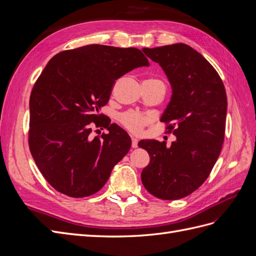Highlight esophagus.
<instances>
[{
	"label": "esophagus",
	"instance_id": "obj_1",
	"mask_svg": "<svg viewBox=\"0 0 256 256\" xmlns=\"http://www.w3.org/2000/svg\"><path fill=\"white\" fill-rule=\"evenodd\" d=\"M131 146H132V148H136L138 147V140L136 138H131Z\"/></svg>",
	"mask_w": 256,
	"mask_h": 256
}]
</instances>
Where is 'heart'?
<instances>
[{"mask_svg":"<svg viewBox=\"0 0 256 256\" xmlns=\"http://www.w3.org/2000/svg\"><path fill=\"white\" fill-rule=\"evenodd\" d=\"M150 80H156V79H150ZM120 122L122 124L124 127L127 128L129 131H131V132L141 134L143 128L150 122V118H146L144 115L129 111L120 116Z\"/></svg>","mask_w":256,"mask_h":256,"instance_id":"heart-1","label":"heart"}]
</instances>
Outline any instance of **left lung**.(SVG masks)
I'll return each mask as SVG.
<instances>
[{"mask_svg": "<svg viewBox=\"0 0 256 256\" xmlns=\"http://www.w3.org/2000/svg\"><path fill=\"white\" fill-rule=\"evenodd\" d=\"M143 52L161 66L171 83V102L161 122L176 141L171 146L164 141L138 142L150 158L141 180L154 196L180 200L202 186L219 158L226 132V92L212 64L188 44L144 48Z\"/></svg>", "mask_w": 256, "mask_h": 256, "instance_id": "obj_1", "label": "left lung"}]
</instances>
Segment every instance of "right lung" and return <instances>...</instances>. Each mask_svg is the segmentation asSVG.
Instances as JSON below:
<instances>
[{
    "mask_svg": "<svg viewBox=\"0 0 256 256\" xmlns=\"http://www.w3.org/2000/svg\"><path fill=\"white\" fill-rule=\"evenodd\" d=\"M148 65L141 50L104 44L66 50L49 60L30 92L28 146L56 191L85 198L109 180L129 152L131 138L116 124L103 120L99 110L109 102L116 80ZM92 122L110 134L92 138Z\"/></svg>",
    "mask_w": 256,
    "mask_h": 256,
    "instance_id": "obj_1",
    "label": "right lung"
}]
</instances>
